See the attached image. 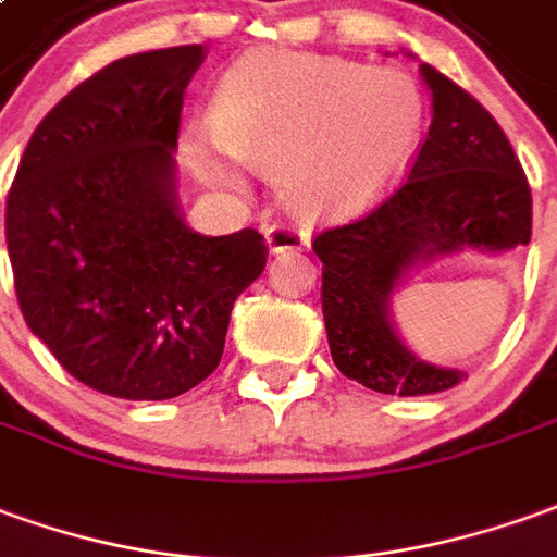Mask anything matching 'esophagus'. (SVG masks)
Masks as SVG:
<instances>
[{
	"label": "esophagus",
	"mask_w": 557,
	"mask_h": 557,
	"mask_svg": "<svg viewBox=\"0 0 557 557\" xmlns=\"http://www.w3.org/2000/svg\"><path fill=\"white\" fill-rule=\"evenodd\" d=\"M267 248L270 255H282V251H302L309 248V233L297 227H287V224H275L267 230Z\"/></svg>",
	"instance_id": "esophagus-1"
}]
</instances>
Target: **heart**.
<instances>
[{
	"mask_svg": "<svg viewBox=\"0 0 557 557\" xmlns=\"http://www.w3.org/2000/svg\"><path fill=\"white\" fill-rule=\"evenodd\" d=\"M424 121V96L400 69L294 51L248 53L209 109L214 145L242 166L275 172L278 197L302 221L355 218L388 197L416 160ZM199 169L214 184H239L214 160Z\"/></svg>",
	"mask_w": 557,
	"mask_h": 557,
	"instance_id": "obj_1",
	"label": "heart"
}]
</instances>
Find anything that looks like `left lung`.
Returning a JSON list of instances; mask_svg holds the SVG:
<instances>
[{"label":"left lung","instance_id":"left-lung-1","mask_svg":"<svg viewBox=\"0 0 557 557\" xmlns=\"http://www.w3.org/2000/svg\"><path fill=\"white\" fill-rule=\"evenodd\" d=\"M433 121L409 178L379 209L324 230L321 309L333 363L363 388L418 397L455 388L461 370L421 360L403 343L391 300L436 260L506 255L531 242V187L504 129L473 96L428 63Z\"/></svg>","mask_w":557,"mask_h":557}]
</instances>
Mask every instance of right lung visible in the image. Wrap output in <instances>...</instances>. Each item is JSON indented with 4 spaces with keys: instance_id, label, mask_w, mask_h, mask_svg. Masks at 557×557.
<instances>
[{
    "instance_id": "right-lung-1",
    "label": "right lung",
    "mask_w": 557,
    "mask_h": 557,
    "mask_svg": "<svg viewBox=\"0 0 557 557\" xmlns=\"http://www.w3.org/2000/svg\"><path fill=\"white\" fill-rule=\"evenodd\" d=\"M206 48L114 60L36 126L5 206L29 330L87 388L169 400L224 355L233 302L267 267L257 230L202 236L178 206V121Z\"/></svg>"
}]
</instances>
